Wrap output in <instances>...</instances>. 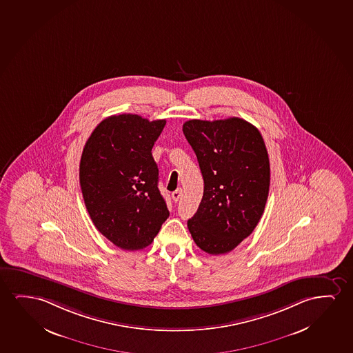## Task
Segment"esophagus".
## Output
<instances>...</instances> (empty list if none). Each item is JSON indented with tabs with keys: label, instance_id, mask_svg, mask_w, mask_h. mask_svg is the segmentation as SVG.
<instances>
[{
	"label": "esophagus",
	"instance_id": "obj_1",
	"mask_svg": "<svg viewBox=\"0 0 353 353\" xmlns=\"http://www.w3.org/2000/svg\"><path fill=\"white\" fill-rule=\"evenodd\" d=\"M181 196H183V190L181 189L175 190L173 194H172V197H173L174 202H178V201L181 199Z\"/></svg>",
	"mask_w": 353,
	"mask_h": 353
}]
</instances>
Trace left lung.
I'll list each match as a JSON object with an SVG mask.
<instances>
[{"label":"left lung","mask_w":353,"mask_h":353,"mask_svg":"<svg viewBox=\"0 0 353 353\" xmlns=\"http://www.w3.org/2000/svg\"><path fill=\"white\" fill-rule=\"evenodd\" d=\"M204 181L199 209L188 221L194 243L219 255L256 228L270 189L268 150L258 128L239 117L190 119L183 125Z\"/></svg>","instance_id":"left-lung-1"}]
</instances>
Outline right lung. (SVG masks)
<instances>
[{"label": "right lung", "mask_w": 353, "mask_h": 353, "mask_svg": "<svg viewBox=\"0 0 353 353\" xmlns=\"http://www.w3.org/2000/svg\"><path fill=\"white\" fill-rule=\"evenodd\" d=\"M164 125L165 119L150 122L139 114L110 116L81 156L85 208L100 234L123 250L150 245L169 216L151 154Z\"/></svg>", "instance_id": "right-lung-1"}]
</instances>
